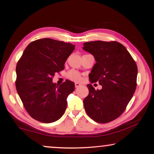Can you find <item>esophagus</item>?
I'll use <instances>...</instances> for the list:
<instances>
[{
    "label": "esophagus",
    "instance_id": "obj_1",
    "mask_svg": "<svg viewBox=\"0 0 154 154\" xmlns=\"http://www.w3.org/2000/svg\"><path fill=\"white\" fill-rule=\"evenodd\" d=\"M79 86H81V84L78 83H75V87H76V88H77V87H79Z\"/></svg>",
    "mask_w": 154,
    "mask_h": 154
}]
</instances>
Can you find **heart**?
Instances as JSON below:
<instances>
[{
    "label": "heart",
    "mask_w": 154,
    "mask_h": 154,
    "mask_svg": "<svg viewBox=\"0 0 154 154\" xmlns=\"http://www.w3.org/2000/svg\"><path fill=\"white\" fill-rule=\"evenodd\" d=\"M67 77L69 79L75 81V82H79V81L81 80V74L79 73V72H77V71H75V70L69 71L67 73Z\"/></svg>",
    "instance_id": "obj_1"
}]
</instances>
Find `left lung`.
<instances>
[{"label": "left lung", "instance_id": "8db88e82", "mask_svg": "<svg viewBox=\"0 0 154 154\" xmlns=\"http://www.w3.org/2000/svg\"><path fill=\"white\" fill-rule=\"evenodd\" d=\"M83 49L96 61L89 77L99 82L101 90L87 85L89 95L83 99L90 118L100 123L117 119L123 113L137 86V67L133 57L117 41H96L84 43Z\"/></svg>", "mask_w": 154, "mask_h": 154}]
</instances>
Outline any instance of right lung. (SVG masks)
Here are the masks:
<instances>
[{"instance_id": "1", "label": "right lung", "mask_w": 154, "mask_h": 154, "mask_svg": "<svg viewBox=\"0 0 154 154\" xmlns=\"http://www.w3.org/2000/svg\"><path fill=\"white\" fill-rule=\"evenodd\" d=\"M75 49V45L45 38L31 42L17 63V91L26 111L33 119L49 123L61 117L67 108L68 95L75 84L65 81L52 82L56 73Z\"/></svg>"}]
</instances>
